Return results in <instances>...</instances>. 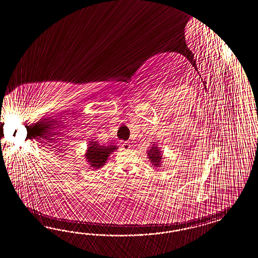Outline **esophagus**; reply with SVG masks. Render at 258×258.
I'll return each instance as SVG.
<instances>
[{
  "mask_svg": "<svg viewBox=\"0 0 258 258\" xmlns=\"http://www.w3.org/2000/svg\"><path fill=\"white\" fill-rule=\"evenodd\" d=\"M121 146L123 147V149H125V150H126V149H128V148H130V146H131V145H130V143H128V142H121Z\"/></svg>",
  "mask_w": 258,
  "mask_h": 258,
  "instance_id": "obj_1",
  "label": "esophagus"
}]
</instances>
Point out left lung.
<instances>
[{"label":"left lung","instance_id":"1","mask_svg":"<svg viewBox=\"0 0 258 258\" xmlns=\"http://www.w3.org/2000/svg\"><path fill=\"white\" fill-rule=\"evenodd\" d=\"M147 153V156L149 160H151L152 164L156 167H158L161 165V158H162V155H161V151H159L158 147L155 146L153 145L151 148L148 150Z\"/></svg>","mask_w":258,"mask_h":258}]
</instances>
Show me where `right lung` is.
I'll use <instances>...</instances> for the list:
<instances>
[{
    "mask_svg": "<svg viewBox=\"0 0 258 258\" xmlns=\"http://www.w3.org/2000/svg\"><path fill=\"white\" fill-rule=\"evenodd\" d=\"M117 146L115 145H101L98 144V142H89L88 150L85 154V156L88 159V162L90 167L93 169H100L104 164L106 163V160L110 154L113 151L117 150Z\"/></svg>",
    "mask_w": 258,
    "mask_h": 258,
    "instance_id": "right-lung-1",
    "label": "right lung"
}]
</instances>
